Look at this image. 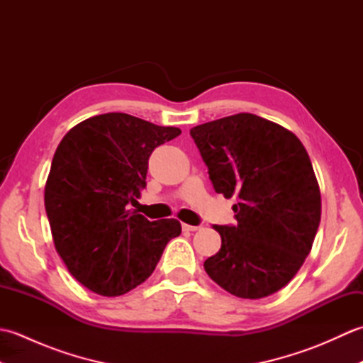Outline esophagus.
Listing matches in <instances>:
<instances>
[{
    "instance_id": "esophagus-1",
    "label": "esophagus",
    "mask_w": 363,
    "mask_h": 363,
    "mask_svg": "<svg viewBox=\"0 0 363 363\" xmlns=\"http://www.w3.org/2000/svg\"><path fill=\"white\" fill-rule=\"evenodd\" d=\"M184 230H190V233H195V230L201 229V226H191V225H182Z\"/></svg>"
}]
</instances>
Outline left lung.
I'll list each match as a JSON object with an SVG mask.
<instances>
[{
  "label": "left lung",
  "instance_id": "1",
  "mask_svg": "<svg viewBox=\"0 0 363 363\" xmlns=\"http://www.w3.org/2000/svg\"><path fill=\"white\" fill-rule=\"evenodd\" d=\"M217 194L235 195V225L218 230L221 248L204 262L230 295L259 299L285 287L309 256L321 218L312 162L290 130L254 113L190 129Z\"/></svg>",
  "mask_w": 363,
  "mask_h": 363
}]
</instances>
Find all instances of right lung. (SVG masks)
<instances>
[{
	"instance_id": "add662e5",
	"label": "right lung",
	"mask_w": 363,
	"mask_h": 363,
	"mask_svg": "<svg viewBox=\"0 0 363 363\" xmlns=\"http://www.w3.org/2000/svg\"><path fill=\"white\" fill-rule=\"evenodd\" d=\"M181 134L128 113L79 123L59 143L45 187L54 246L68 272L103 296L148 279L181 223L150 221L129 203L146 187L151 152Z\"/></svg>"
}]
</instances>
